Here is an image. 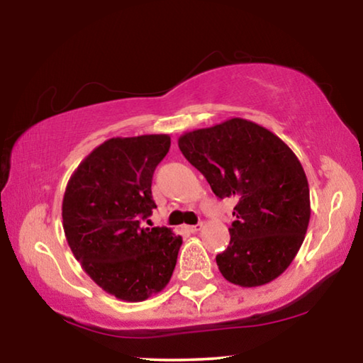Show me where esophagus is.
Wrapping results in <instances>:
<instances>
[{"instance_id": "34e87169", "label": "esophagus", "mask_w": 363, "mask_h": 363, "mask_svg": "<svg viewBox=\"0 0 363 363\" xmlns=\"http://www.w3.org/2000/svg\"><path fill=\"white\" fill-rule=\"evenodd\" d=\"M202 223H196V225H189V227H186L187 228V232H191V233H196V232H199V230H202Z\"/></svg>"}]
</instances>
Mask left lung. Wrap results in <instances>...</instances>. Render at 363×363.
<instances>
[{
  "label": "left lung",
  "instance_id": "1",
  "mask_svg": "<svg viewBox=\"0 0 363 363\" xmlns=\"http://www.w3.org/2000/svg\"><path fill=\"white\" fill-rule=\"evenodd\" d=\"M177 143L218 199H237L230 245L216 258L223 278L243 288L277 279L299 252L311 217L308 179L294 152L243 118L189 131Z\"/></svg>",
  "mask_w": 363,
  "mask_h": 363
}]
</instances>
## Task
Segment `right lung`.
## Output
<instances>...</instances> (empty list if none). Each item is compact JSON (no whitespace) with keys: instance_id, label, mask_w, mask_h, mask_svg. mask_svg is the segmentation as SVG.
I'll return each instance as SVG.
<instances>
[{"instance_id":"1","label":"right lung","mask_w":363,"mask_h":363,"mask_svg":"<svg viewBox=\"0 0 363 363\" xmlns=\"http://www.w3.org/2000/svg\"><path fill=\"white\" fill-rule=\"evenodd\" d=\"M171 147L167 135L111 138L70 177L62 225L74 257L94 281L123 301H145L169 283L179 235L143 227L152 213L151 184Z\"/></svg>"}]
</instances>
